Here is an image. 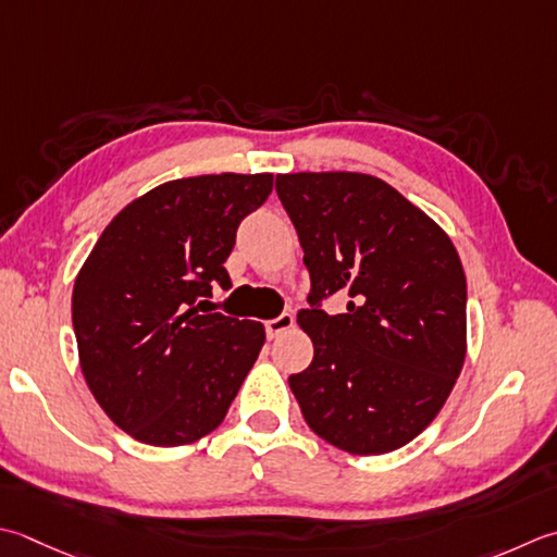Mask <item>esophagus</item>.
<instances>
[{"label":"esophagus","instance_id":"1","mask_svg":"<svg viewBox=\"0 0 557 557\" xmlns=\"http://www.w3.org/2000/svg\"><path fill=\"white\" fill-rule=\"evenodd\" d=\"M294 325V313H280L277 319H270V321H265V333H268V337L272 341V337H280L282 333L285 331H289Z\"/></svg>","mask_w":557,"mask_h":557}]
</instances>
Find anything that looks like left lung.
Segmentation results:
<instances>
[{
    "instance_id": "1",
    "label": "left lung",
    "mask_w": 557,
    "mask_h": 557,
    "mask_svg": "<svg viewBox=\"0 0 557 557\" xmlns=\"http://www.w3.org/2000/svg\"><path fill=\"white\" fill-rule=\"evenodd\" d=\"M311 275L297 323L311 364L289 376L321 440L357 456L400 449L437 418L466 359V275L444 228L367 173H280ZM351 297L345 314L320 309Z\"/></svg>"
}]
</instances>
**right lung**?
Masks as SVG:
<instances>
[{"label":"right lung","instance_id":"1","mask_svg":"<svg viewBox=\"0 0 557 557\" xmlns=\"http://www.w3.org/2000/svg\"><path fill=\"white\" fill-rule=\"evenodd\" d=\"M272 193V173H220L157 185L115 214L74 280L79 364L98 406L151 446L220 428L265 343L258 321L212 311V282L236 228Z\"/></svg>","mask_w":557,"mask_h":557}]
</instances>
